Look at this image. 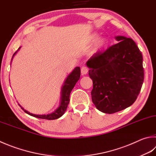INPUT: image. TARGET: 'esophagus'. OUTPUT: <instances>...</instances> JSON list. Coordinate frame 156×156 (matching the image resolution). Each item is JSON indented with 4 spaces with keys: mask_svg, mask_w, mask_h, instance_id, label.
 Masks as SVG:
<instances>
[{
    "mask_svg": "<svg viewBox=\"0 0 156 156\" xmlns=\"http://www.w3.org/2000/svg\"><path fill=\"white\" fill-rule=\"evenodd\" d=\"M81 72L82 75H86L88 72V69L86 66H82L81 69Z\"/></svg>",
    "mask_w": 156,
    "mask_h": 156,
    "instance_id": "obj_1",
    "label": "esophagus"
}]
</instances>
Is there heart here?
Instances as JSON below:
<instances>
[{
    "label": "heart",
    "mask_w": 156,
    "mask_h": 156,
    "mask_svg": "<svg viewBox=\"0 0 156 156\" xmlns=\"http://www.w3.org/2000/svg\"><path fill=\"white\" fill-rule=\"evenodd\" d=\"M96 37V35L95 34L94 36V39ZM107 45V40L105 39L104 37H101L99 39H97L96 41L95 45H94V49L95 51H100L103 49Z\"/></svg>",
    "instance_id": "1"
}]
</instances>
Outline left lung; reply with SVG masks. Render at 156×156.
<instances>
[{
    "mask_svg": "<svg viewBox=\"0 0 156 156\" xmlns=\"http://www.w3.org/2000/svg\"><path fill=\"white\" fill-rule=\"evenodd\" d=\"M118 41L98 51L86 62L92 79L93 103L105 113H114L133 105L144 81L143 56L130 38L115 37Z\"/></svg>",
    "mask_w": 156,
    "mask_h": 156,
    "instance_id": "1",
    "label": "left lung"
}]
</instances>
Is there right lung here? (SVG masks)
<instances>
[{
	"label": "right lung",
	"instance_id": "1",
	"mask_svg": "<svg viewBox=\"0 0 156 156\" xmlns=\"http://www.w3.org/2000/svg\"><path fill=\"white\" fill-rule=\"evenodd\" d=\"M20 48H21V47L19 48L18 50ZM17 51L14 53V54L12 56V59L14 57V55L16 54ZM12 59H11V60H12ZM80 75H81V70H80V67L79 66L75 67V68L73 69V71L68 75V77H66V80L64 81V83L61 89L60 104L59 105V107H58L54 111V112H52L49 114H47V115H35V114L30 113V112H28V111L25 110L24 108H23L22 106H20V105L19 106H20V107H21L22 109L24 111L25 113L30 115L32 117H38V118H40V119H48V120L58 119L61 116H62L64 112L66 111L70 101V98H69L70 94L71 92L73 87H74V86H75L76 83H77L79 78H80Z\"/></svg>",
	"mask_w": 156,
	"mask_h": 156
}]
</instances>
